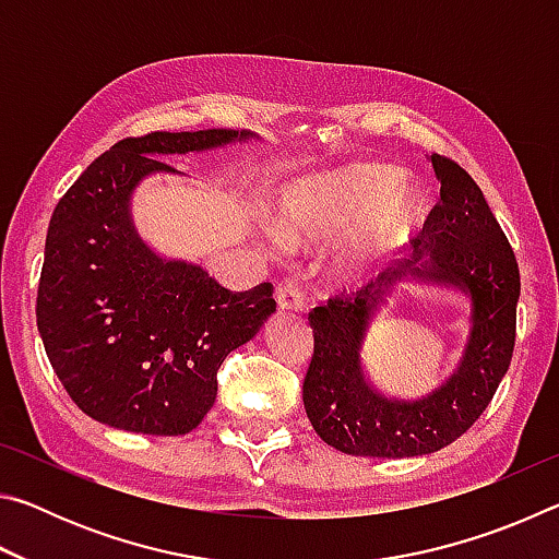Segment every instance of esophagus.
<instances>
[{
  "instance_id": "34e87169",
  "label": "esophagus",
  "mask_w": 559,
  "mask_h": 559,
  "mask_svg": "<svg viewBox=\"0 0 559 559\" xmlns=\"http://www.w3.org/2000/svg\"><path fill=\"white\" fill-rule=\"evenodd\" d=\"M276 302L281 310H288V313H300V310H306V298H302L300 288L293 286V283H281L276 288Z\"/></svg>"
}]
</instances>
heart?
I'll return each mask as SVG.
<instances>
[{
  "label": "heart",
  "mask_w": 559,
  "mask_h": 559,
  "mask_svg": "<svg viewBox=\"0 0 559 559\" xmlns=\"http://www.w3.org/2000/svg\"><path fill=\"white\" fill-rule=\"evenodd\" d=\"M424 219V194L390 165H349L290 185L278 200V222L263 224L273 251L342 234L330 253V276L359 281L394 257Z\"/></svg>",
  "instance_id": "heart-1"
}]
</instances>
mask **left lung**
<instances>
[{"instance_id": "obj_1", "label": "left lung", "mask_w": 559, "mask_h": 559, "mask_svg": "<svg viewBox=\"0 0 559 559\" xmlns=\"http://www.w3.org/2000/svg\"><path fill=\"white\" fill-rule=\"evenodd\" d=\"M429 163L441 182V200L414 239V257L353 298L335 296L308 316L316 347L302 404L318 437L353 456L409 459L449 447L484 414L513 357L515 253L466 169L441 155H429ZM404 280L459 289L472 302L457 370L416 401L384 395L361 362L369 325Z\"/></svg>"}]
</instances>
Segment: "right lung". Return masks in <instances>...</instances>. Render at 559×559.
<instances>
[{
	"label": "right lung",
	"mask_w": 559,
	"mask_h": 559,
	"mask_svg": "<svg viewBox=\"0 0 559 559\" xmlns=\"http://www.w3.org/2000/svg\"><path fill=\"white\" fill-rule=\"evenodd\" d=\"M259 140L251 130L150 132L91 163L56 204L36 325L63 390L108 427L179 437L216 400L226 355L276 313L271 283L236 293L204 266L157 253L132 222L150 175H182L165 155Z\"/></svg>",
	"instance_id": "add662e5"
}]
</instances>
